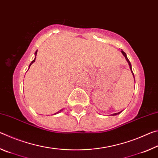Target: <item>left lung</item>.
<instances>
[{"mask_svg":"<svg viewBox=\"0 0 158 158\" xmlns=\"http://www.w3.org/2000/svg\"><path fill=\"white\" fill-rule=\"evenodd\" d=\"M121 52H122V53H123V55L124 56H125V59H126V60L127 61V63H128V64H129V65H130V69H131V72H132V74H133V77H134V78H135V75H134V74H133V73H132V65H131V63H130V60H128V58H127V55H126V53H125L123 51V50H121ZM122 111H120V112H118V113H116V114H112V116H116V115H118V114H121Z\"/></svg>","mask_w":158,"mask_h":158,"instance_id":"obj_1","label":"left lung"}]
</instances>
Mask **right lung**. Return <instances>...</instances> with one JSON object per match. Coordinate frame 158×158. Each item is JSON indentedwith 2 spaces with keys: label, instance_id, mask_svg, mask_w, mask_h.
Here are the masks:
<instances>
[{
  "label": "right lung",
  "instance_id": "right-lung-1",
  "mask_svg": "<svg viewBox=\"0 0 158 158\" xmlns=\"http://www.w3.org/2000/svg\"><path fill=\"white\" fill-rule=\"evenodd\" d=\"M37 50L36 51V52H35V58H34V60H33V61H32V62L31 63V64H30V65H29V68H28V69L29 68H30V67H31V65H32V64H33L34 62H35V58H36V55H37ZM63 110V109H61V110H60L59 111H58V112H56V114H58V113H60V111H62Z\"/></svg>",
  "mask_w": 158,
  "mask_h": 158
}]
</instances>
